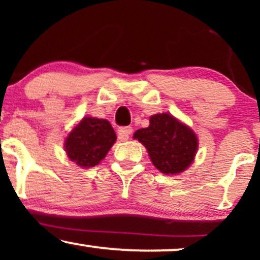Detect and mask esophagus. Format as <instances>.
<instances>
[{
	"instance_id": "34e87169",
	"label": "esophagus",
	"mask_w": 260,
	"mask_h": 260,
	"mask_svg": "<svg viewBox=\"0 0 260 260\" xmlns=\"http://www.w3.org/2000/svg\"><path fill=\"white\" fill-rule=\"evenodd\" d=\"M132 133H133L132 127H121V128H118V131H117V137H118V139L123 142V140H127L128 138H129V136Z\"/></svg>"
}]
</instances>
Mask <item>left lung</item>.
Masks as SVG:
<instances>
[{
  "label": "left lung",
  "mask_w": 260,
  "mask_h": 260,
  "mask_svg": "<svg viewBox=\"0 0 260 260\" xmlns=\"http://www.w3.org/2000/svg\"><path fill=\"white\" fill-rule=\"evenodd\" d=\"M133 137L147 148L155 168L166 175L184 171L198 148L194 132L169 113L151 116L149 127L138 129Z\"/></svg>",
  "instance_id": "1"
}]
</instances>
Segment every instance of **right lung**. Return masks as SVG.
I'll return each mask as SVG.
<instances>
[{"label": "right lung", "instance_id": "add662e5", "mask_svg": "<svg viewBox=\"0 0 260 260\" xmlns=\"http://www.w3.org/2000/svg\"><path fill=\"white\" fill-rule=\"evenodd\" d=\"M116 142V133L106 120L85 117L66 138L64 148L71 161L82 168L98 165Z\"/></svg>", "mask_w": 260, "mask_h": 260}]
</instances>
